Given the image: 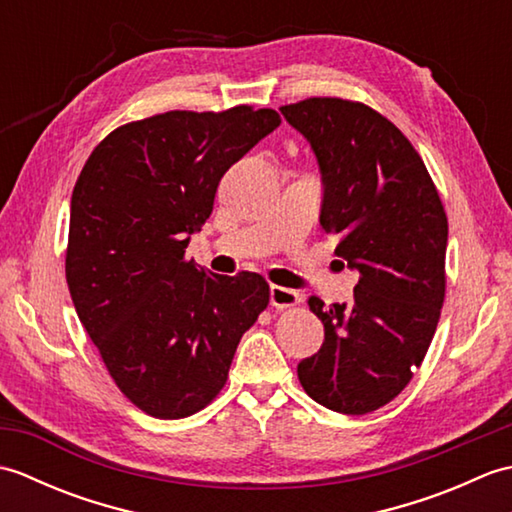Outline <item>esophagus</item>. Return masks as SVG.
Wrapping results in <instances>:
<instances>
[{"instance_id": "1", "label": "esophagus", "mask_w": 512, "mask_h": 512, "mask_svg": "<svg viewBox=\"0 0 512 512\" xmlns=\"http://www.w3.org/2000/svg\"><path fill=\"white\" fill-rule=\"evenodd\" d=\"M270 303H273V306L279 310L295 308L301 303V295L295 290L284 288V286H270Z\"/></svg>"}]
</instances>
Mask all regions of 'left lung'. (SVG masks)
Here are the masks:
<instances>
[{"label":"left lung","mask_w":512,"mask_h":512,"mask_svg":"<svg viewBox=\"0 0 512 512\" xmlns=\"http://www.w3.org/2000/svg\"><path fill=\"white\" fill-rule=\"evenodd\" d=\"M281 114L317 154L321 226L336 237L334 253L358 270L350 303L308 299L325 341L297 374L319 405L363 416L409 385L436 334L447 213L409 138L369 105L312 96Z\"/></svg>","instance_id":"1"}]
</instances>
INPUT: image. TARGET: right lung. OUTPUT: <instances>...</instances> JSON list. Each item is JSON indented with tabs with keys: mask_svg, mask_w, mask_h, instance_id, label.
<instances>
[{
	"mask_svg": "<svg viewBox=\"0 0 512 512\" xmlns=\"http://www.w3.org/2000/svg\"><path fill=\"white\" fill-rule=\"evenodd\" d=\"M275 110H171L116 127L74 184L65 279L116 387L160 420L226 385L242 334L268 308L257 273H206L184 257L217 184L277 129Z\"/></svg>",
	"mask_w": 512,
	"mask_h": 512,
	"instance_id": "right-lung-1",
	"label": "right lung"
}]
</instances>
